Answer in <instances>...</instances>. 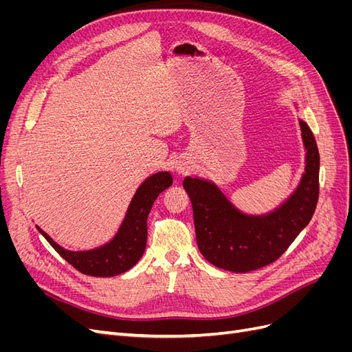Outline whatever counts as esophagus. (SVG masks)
I'll return each instance as SVG.
<instances>
[{"label":"esophagus","instance_id":"esophagus-1","mask_svg":"<svg viewBox=\"0 0 352 352\" xmlns=\"http://www.w3.org/2000/svg\"><path fill=\"white\" fill-rule=\"evenodd\" d=\"M175 170L177 175H186L190 172V164L186 160H177L176 164H175Z\"/></svg>","mask_w":352,"mask_h":352}]
</instances>
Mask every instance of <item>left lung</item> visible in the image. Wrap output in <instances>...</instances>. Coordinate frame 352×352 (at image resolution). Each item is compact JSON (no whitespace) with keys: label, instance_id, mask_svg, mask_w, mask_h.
<instances>
[{"label":"left lung","instance_id":"8db88e82","mask_svg":"<svg viewBox=\"0 0 352 352\" xmlns=\"http://www.w3.org/2000/svg\"><path fill=\"white\" fill-rule=\"evenodd\" d=\"M305 167L300 184L279 207L264 214H245L221 189L202 177L184 179L194 210L197 243L216 267L247 273L278 260L310 223L318 199V155L314 135L300 119Z\"/></svg>","mask_w":352,"mask_h":352}]
</instances>
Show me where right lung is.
<instances>
[{
    "label": "right lung",
    "instance_id": "obj_1",
    "mask_svg": "<svg viewBox=\"0 0 352 352\" xmlns=\"http://www.w3.org/2000/svg\"><path fill=\"white\" fill-rule=\"evenodd\" d=\"M173 177L168 172H158L146 177L136 189L122 225L107 243L88 251H70L60 247L48 233L38 230L52 248L74 269L95 278H111L124 273L141 260L146 247V219L157 197L172 186Z\"/></svg>",
    "mask_w": 352,
    "mask_h": 352
}]
</instances>
